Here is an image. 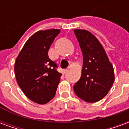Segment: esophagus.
I'll list each match as a JSON object with an SVG mask.
<instances>
[{
    "label": "esophagus",
    "instance_id": "34e87169",
    "mask_svg": "<svg viewBox=\"0 0 129 129\" xmlns=\"http://www.w3.org/2000/svg\"><path fill=\"white\" fill-rule=\"evenodd\" d=\"M68 71V69H64V70H63V74H65V73H66Z\"/></svg>",
    "mask_w": 129,
    "mask_h": 129
}]
</instances>
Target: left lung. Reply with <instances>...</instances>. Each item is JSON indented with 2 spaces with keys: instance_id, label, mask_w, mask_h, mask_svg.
<instances>
[{
  "instance_id": "left-lung-1",
  "label": "left lung",
  "mask_w": 129,
  "mask_h": 129,
  "mask_svg": "<svg viewBox=\"0 0 129 129\" xmlns=\"http://www.w3.org/2000/svg\"><path fill=\"white\" fill-rule=\"evenodd\" d=\"M83 54L81 78L74 91L86 102H97L108 94L115 80L113 67L97 38L85 29H75Z\"/></svg>"
}]
</instances>
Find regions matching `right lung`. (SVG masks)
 I'll return each instance as SVG.
<instances>
[{"mask_svg": "<svg viewBox=\"0 0 129 129\" xmlns=\"http://www.w3.org/2000/svg\"><path fill=\"white\" fill-rule=\"evenodd\" d=\"M60 29L39 31L25 43L16 58L14 72L18 86L29 100L45 104L52 100L61 74L48 56V50Z\"/></svg>", "mask_w": 129, "mask_h": 129, "instance_id": "right-lung-1", "label": "right lung"}]
</instances>
